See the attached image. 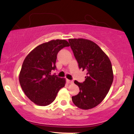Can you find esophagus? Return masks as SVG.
<instances>
[{"instance_id":"obj_1","label":"esophagus","mask_w":134,"mask_h":134,"mask_svg":"<svg viewBox=\"0 0 134 134\" xmlns=\"http://www.w3.org/2000/svg\"><path fill=\"white\" fill-rule=\"evenodd\" d=\"M67 84H72V83H73V81H70V80L67 79Z\"/></svg>"}]
</instances>
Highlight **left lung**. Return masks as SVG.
<instances>
[{"label": "left lung", "instance_id": "1", "mask_svg": "<svg viewBox=\"0 0 134 134\" xmlns=\"http://www.w3.org/2000/svg\"><path fill=\"white\" fill-rule=\"evenodd\" d=\"M69 41L79 68L86 71L84 82L74 81L80 92L72 97V100L82 110L93 108L104 99L113 82L111 61L101 48L90 40L74 38Z\"/></svg>", "mask_w": 134, "mask_h": 134}]
</instances>
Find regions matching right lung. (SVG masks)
<instances>
[{
    "label": "right lung",
    "instance_id": "obj_1",
    "mask_svg": "<svg viewBox=\"0 0 134 134\" xmlns=\"http://www.w3.org/2000/svg\"><path fill=\"white\" fill-rule=\"evenodd\" d=\"M70 44L65 40H53L40 44L31 51L23 63L19 76L22 90L26 96L38 106H47L65 86V78L51 75L56 68L58 52Z\"/></svg>",
    "mask_w": 134,
    "mask_h": 134
}]
</instances>
